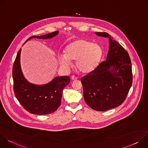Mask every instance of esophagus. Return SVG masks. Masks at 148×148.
I'll use <instances>...</instances> for the list:
<instances>
[{
  "label": "esophagus",
  "mask_w": 148,
  "mask_h": 148,
  "mask_svg": "<svg viewBox=\"0 0 148 148\" xmlns=\"http://www.w3.org/2000/svg\"><path fill=\"white\" fill-rule=\"evenodd\" d=\"M71 78L72 80H77V78L76 77H75V76H72Z\"/></svg>",
  "instance_id": "34e87169"
}]
</instances>
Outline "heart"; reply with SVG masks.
I'll return each instance as SVG.
<instances>
[{
    "label": "heart",
    "mask_w": 148,
    "mask_h": 148,
    "mask_svg": "<svg viewBox=\"0 0 148 148\" xmlns=\"http://www.w3.org/2000/svg\"><path fill=\"white\" fill-rule=\"evenodd\" d=\"M102 53L99 45L86 39L78 38L66 47L64 54H58V60L60 65L66 68L70 67L71 61L76 60L75 66L78 71L87 74L95 69Z\"/></svg>",
    "instance_id": "1"
}]
</instances>
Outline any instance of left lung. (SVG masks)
<instances>
[{
    "label": "left lung",
    "instance_id": "8db88e82",
    "mask_svg": "<svg viewBox=\"0 0 148 148\" xmlns=\"http://www.w3.org/2000/svg\"><path fill=\"white\" fill-rule=\"evenodd\" d=\"M95 34L108 39V54L81 81L87 104L94 110L105 111L119 106L126 99L132 83L131 61L128 52L108 33Z\"/></svg>",
    "mask_w": 148,
    "mask_h": 148
}]
</instances>
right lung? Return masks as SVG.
<instances>
[{"instance_id":"1","label":"right lung","mask_w":148,"mask_h":148,"mask_svg":"<svg viewBox=\"0 0 148 148\" xmlns=\"http://www.w3.org/2000/svg\"><path fill=\"white\" fill-rule=\"evenodd\" d=\"M58 34V31H56L40 36H33L26 42L33 38H51ZM20 54L21 49L16 56L12 72L13 89L16 98L23 107L31 114L43 115L54 112L61 104L62 90L70 83V77H56L43 85L30 83L25 78L21 69Z\"/></svg>"}]
</instances>
